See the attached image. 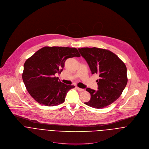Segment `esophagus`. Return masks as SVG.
Returning a JSON list of instances; mask_svg holds the SVG:
<instances>
[{
  "label": "esophagus",
  "mask_w": 149,
  "mask_h": 149,
  "mask_svg": "<svg viewBox=\"0 0 149 149\" xmlns=\"http://www.w3.org/2000/svg\"><path fill=\"white\" fill-rule=\"evenodd\" d=\"M76 88L77 89V90L78 91H84V89H83V88H79V87H76Z\"/></svg>",
  "instance_id": "34e87169"
}]
</instances>
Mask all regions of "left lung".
<instances>
[{
    "label": "left lung",
    "instance_id": "obj_1",
    "mask_svg": "<svg viewBox=\"0 0 149 149\" xmlns=\"http://www.w3.org/2000/svg\"><path fill=\"white\" fill-rule=\"evenodd\" d=\"M81 55L87 62L92 74H98V90L86 88L91 95L85 104L94 108L106 107L121 95L127 82V69L125 63L109 50L98 48H79Z\"/></svg>",
    "mask_w": 149,
    "mask_h": 149
}]
</instances>
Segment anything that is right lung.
Here are the masks:
<instances>
[{"instance_id": "1", "label": "right lung", "mask_w": 149, "mask_h": 149, "mask_svg": "<svg viewBox=\"0 0 149 149\" xmlns=\"http://www.w3.org/2000/svg\"><path fill=\"white\" fill-rule=\"evenodd\" d=\"M80 57L75 48L45 47L25 62L23 82L30 95L39 104L55 106L65 101L67 93L74 86L68 85L55 75L61 74L66 60Z\"/></svg>"}]
</instances>
